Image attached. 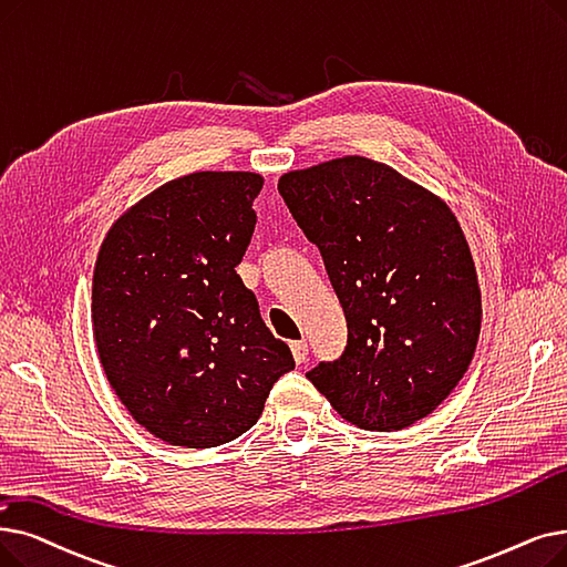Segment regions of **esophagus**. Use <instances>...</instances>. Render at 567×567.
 <instances>
[{"label": "esophagus", "instance_id": "esophagus-1", "mask_svg": "<svg viewBox=\"0 0 567 567\" xmlns=\"http://www.w3.org/2000/svg\"><path fill=\"white\" fill-rule=\"evenodd\" d=\"M289 348H291L293 361H297V363H303L308 359V342L306 340H291Z\"/></svg>", "mask_w": 567, "mask_h": 567}]
</instances>
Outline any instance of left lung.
<instances>
[{
    "mask_svg": "<svg viewBox=\"0 0 567 567\" xmlns=\"http://www.w3.org/2000/svg\"><path fill=\"white\" fill-rule=\"evenodd\" d=\"M278 192L319 248L348 344L306 378L365 431L429 416L473 361L482 293L452 208L382 162L348 155L289 171Z\"/></svg>",
    "mask_w": 567,
    "mask_h": 567,
    "instance_id": "1",
    "label": "left lung"
}]
</instances>
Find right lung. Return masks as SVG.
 I'll return each instance as SVG.
<instances>
[{
  "label": "right lung",
  "instance_id": "add662e5",
  "mask_svg": "<svg viewBox=\"0 0 567 567\" xmlns=\"http://www.w3.org/2000/svg\"><path fill=\"white\" fill-rule=\"evenodd\" d=\"M264 178L196 171L153 189L109 229L92 278V333L134 420L176 447L208 450L257 424L293 368L236 274Z\"/></svg>",
  "mask_w": 567,
  "mask_h": 567
}]
</instances>
